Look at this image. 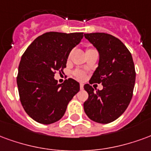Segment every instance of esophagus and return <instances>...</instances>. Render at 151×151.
Wrapping results in <instances>:
<instances>
[{"mask_svg": "<svg viewBox=\"0 0 151 151\" xmlns=\"http://www.w3.org/2000/svg\"><path fill=\"white\" fill-rule=\"evenodd\" d=\"M80 89H83V83H80Z\"/></svg>", "mask_w": 151, "mask_h": 151, "instance_id": "obj_1", "label": "esophagus"}]
</instances>
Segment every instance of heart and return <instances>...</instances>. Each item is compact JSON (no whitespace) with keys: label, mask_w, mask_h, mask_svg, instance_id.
Returning <instances> with one entry per match:
<instances>
[{"label":"heart","mask_w":151,"mask_h":151,"mask_svg":"<svg viewBox=\"0 0 151 151\" xmlns=\"http://www.w3.org/2000/svg\"><path fill=\"white\" fill-rule=\"evenodd\" d=\"M89 50H94V49H88L87 51H89ZM75 76L76 77L78 80H83L85 79V74L83 73V71H76L74 72Z\"/></svg>","instance_id":"obj_1"}]
</instances>
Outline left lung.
<instances>
[{
    "instance_id": "left-lung-1",
    "label": "left lung",
    "mask_w": 151,
    "mask_h": 151,
    "mask_svg": "<svg viewBox=\"0 0 151 151\" xmlns=\"http://www.w3.org/2000/svg\"><path fill=\"white\" fill-rule=\"evenodd\" d=\"M99 52L98 67L89 83H101L96 91L90 84L83 88L88 98L83 109L93 122L107 124L117 119L127 109L133 96L135 68L130 52L122 41L104 33L84 34Z\"/></svg>"
}]
</instances>
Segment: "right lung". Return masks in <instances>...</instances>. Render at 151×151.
I'll use <instances>...</instances> for the list:
<instances>
[{
    "instance_id": "1",
    "label": "right lung",
    "mask_w": 151,
    "mask_h": 151,
    "mask_svg": "<svg viewBox=\"0 0 151 151\" xmlns=\"http://www.w3.org/2000/svg\"><path fill=\"white\" fill-rule=\"evenodd\" d=\"M83 37V33L48 32L36 38L22 56L17 77L20 101L35 122H58L80 91V83L73 79L59 84L54 76L55 71L66 68L69 54Z\"/></svg>"
}]
</instances>
